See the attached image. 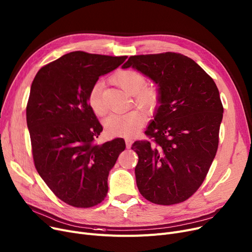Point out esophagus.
Segmentation results:
<instances>
[{
	"label": "esophagus",
	"instance_id": "1",
	"mask_svg": "<svg viewBox=\"0 0 252 252\" xmlns=\"http://www.w3.org/2000/svg\"><path fill=\"white\" fill-rule=\"evenodd\" d=\"M131 143H133V140L131 139H126V148H130L131 146Z\"/></svg>",
	"mask_w": 252,
	"mask_h": 252
}]
</instances>
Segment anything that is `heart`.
Listing matches in <instances>:
<instances>
[{
	"mask_svg": "<svg viewBox=\"0 0 252 252\" xmlns=\"http://www.w3.org/2000/svg\"><path fill=\"white\" fill-rule=\"evenodd\" d=\"M113 83L133 96L134 104L146 113H153L160 104L161 93L157 86L145 85L146 78L136 70L125 69L118 71L112 78ZM89 105L96 115L106 113V107L102 100V85L100 83L92 87L89 93ZM146 121L140 110H131L124 114H112L106 118L104 127L106 134L111 137H131L141 129Z\"/></svg>",
	"mask_w": 252,
	"mask_h": 252,
	"instance_id": "1",
	"label": "heart"
}]
</instances>
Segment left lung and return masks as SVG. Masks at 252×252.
I'll list each match as a JSON object with an SVG mask.
<instances>
[{
  "mask_svg": "<svg viewBox=\"0 0 252 252\" xmlns=\"http://www.w3.org/2000/svg\"><path fill=\"white\" fill-rule=\"evenodd\" d=\"M133 67L157 84L161 101L136 141L135 168L142 196L159 205L181 203L203 183L219 146L222 104L214 79L180 53L130 56L123 68Z\"/></svg>",
  "mask_w": 252,
  "mask_h": 252,
  "instance_id": "obj_1",
  "label": "left lung"
}]
</instances>
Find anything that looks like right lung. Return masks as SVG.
<instances>
[{"label": "right lung", "mask_w": 252, "mask_h": 252, "mask_svg": "<svg viewBox=\"0 0 252 252\" xmlns=\"http://www.w3.org/2000/svg\"><path fill=\"white\" fill-rule=\"evenodd\" d=\"M126 56L75 51L39 69L26 106L32 157L38 175L60 200L88 208L108 192V175L125 148L117 138L95 143L103 130L89 105V93L99 79Z\"/></svg>", "instance_id": "right-lung-1"}]
</instances>
